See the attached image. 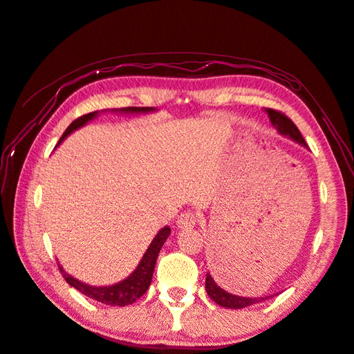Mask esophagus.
<instances>
[{
    "label": "esophagus",
    "instance_id": "obj_1",
    "mask_svg": "<svg viewBox=\"0 0 354 354\" xmlns=\"http://www.w3.org/2000/svg\"><path fill=\"white\" fill-rule=\"evenodd\" d=\"M197 223V214L192 211H186L177 218V226L180 230H192Z\"/></svg>",
    "mask_w": 354,
    "mask_h": 354
}]
</instances>
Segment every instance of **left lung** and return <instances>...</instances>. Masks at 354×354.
<instances>
[{
  "label": "left lung",
  "mask_w": 354,
  "mask_h": 354,
  "mask_svg": "<svg viewBox=\"0 0 354 354\" xmlns=\"http://www.w3.org/2000/svg\"><path fill=\"white\" fill-rule=\"evenodd\" d=\"M265 112L268 114L271 124L277 129L279 134L288 137L291 140H295L296 143L302 145L306 148V143H305L302 134L299 132L297 126L292 123L288 117L282 114V112L274 111V109H265ZM205 288H206V292H208V296L212 299V301L218 304L220 306H225V308H230V310L246 308V306L256 305L259 302H263V301H266V299H270L271 296H274V295H271V296H265V297H243V296L231 295V292L225 291L223 288H220L217 282L214 281V277H212L209 272H206Z\"/></svg>",
  "instance_id": "left-lung-1"
}]
</instances>
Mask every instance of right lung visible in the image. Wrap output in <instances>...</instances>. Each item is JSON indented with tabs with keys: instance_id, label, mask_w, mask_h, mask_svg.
<instances>
[{
	"instance_id": "obj_1",
	"label": "right lung",
	"mask_w": 354,
	"mask_h": 354,
	"mask_svg": "<svg viewBox=\"0 0 354 354\" xmlns=\"http://www.w3.org/2000/svg\"><path fill=\"white\" fill-rule=\"evenodd\" d=\"M156 108H122V109H114V112H120V114H149V112H156ZM98 115V111L91 112V114H86L83 117H80L69 124V128L64 131V134L59 138L58 145L63 142V140L72 134L73 131H77L80 128L94 120ZM57 145V146H58ZM171 234V228L169 226H165V228L160 230L157 232V236L152 240L151 245L148 246V250L143 254L140 263L137 265V268L131 272V274L120 281L114 285H106V286H95V285H88L82 281H78L73 276H71L69 272H66L63 270V266L58 263V268L62 271V274L64 277V281L68 282L73 288H77L82 295L88 296L91 299H94L97 302H102L104 305H111V306H124V305H131L134 304L137 299L142 297L146 291H148L151 281H152V274H154V268H156V262L158 257V252L162 250L163 243L166 242V239Z\"/></svg>"
}]
</instances>
